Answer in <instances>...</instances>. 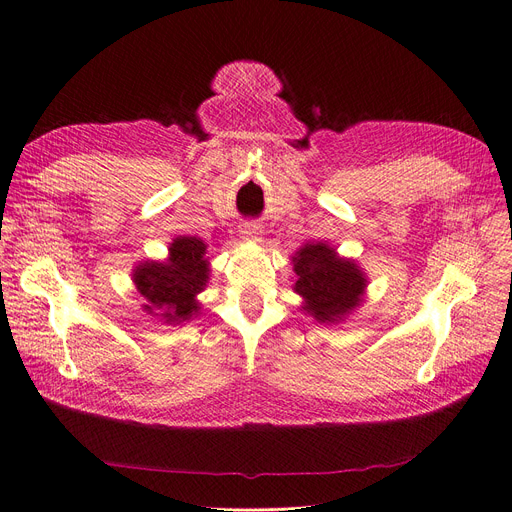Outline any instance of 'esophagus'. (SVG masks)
Returning a JSON list of instances; mask_svg holds the SVG:
<instances>
[{
  "label": "esophagus",
  "instance_id": "esophagus-1",
  "mask_svg": "<svg viewBox=\"0 0 512 512\" xmlns=\"http://www.w3.org/2000/svg\"><path fill=\"white\" fill-rule=\"evenodd\" d=\"M242 234L251 242H261V228L257 224H244L242 226Z\"/></svg>",
  "mask_w": 512,
  "mask_h": 512
}]
</instances>
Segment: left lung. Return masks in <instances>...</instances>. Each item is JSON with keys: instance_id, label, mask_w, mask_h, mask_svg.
Here are the masks:
<instances>
[{"instance_id": "obj_1", "label": "left lung", "mask_w": 512, "mask_h": 512, "mask_svg": "<svg viewBox=\"0 0 512 512\" xmlns=\"http://www.w3.org/2000/svg\"><path fill=\"white\" fill-rule=\"evenodd\" d=\"M297 274L295 293L303 297V309L322 324L343 320L362 303L366 276L360 265L339 257L324 242H307L293 257Z\"/></svg>"}]
</instances>
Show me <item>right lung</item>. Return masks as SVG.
I'll use <instances>...</instances> for the list:
<instances>
[{
    "mask_svg": "<svg viewBox=\"0 0 512 512\" xmlns=\"http://www.w3.org/2000/svg\"><path fill=\"white\" fill-rule=\"evenodd\" d=\"M207 244L180 236L169 244L167 261H144L133 270V284L146 299L144 311L165 324H182L198 314L196 295L209 280Z\"/></svg>",
    "mask_w": 512,
    "mask_h": 512,
    "instance_id": "add662e5",
    "label": "right lung"
}]
</instances>
